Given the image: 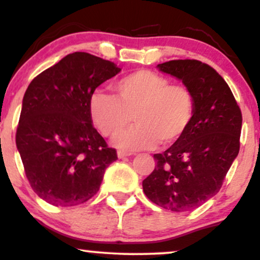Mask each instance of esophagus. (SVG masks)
Returning a JSON list of instances; mask_svg holds the SVG:
<instances>
[{"instance_id":"1","label":"esophagus","mask_w":260,"mask_h":260,"mask_svg":"<svg viewBox=\"0 0 260 260\" xmlns=\"http://www.w3.org/2000/svg\"><path fill=\"white\" fill-rule=\"evenodd\" d=\"M131 155H132V153H127V151H123V150H118L117 151L118 159H124V157L131 156Z\"/></svg>"}]
</instances>
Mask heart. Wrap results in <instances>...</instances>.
<instances>
[{"instance_id": "1", "label": "heart", "mask_w": 260, "mask_h": 260, "mask_svg": "<svg viewBox=\"0 0 260 260\" xmlns=\"http://www.w3.org/2000/svg\"><path fill=\"white\" fill-rule=\"evenodd\" d=\"M115 96L92 92L89 113L104 137L113 138L135 117L137 126L113 140L123 150L169 145L180 140L194 120L196 99L186 85L170 84L166 77L142 70L128 74L113 85Z\"/></svg>"}]
</instances>
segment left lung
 I'll return each instance as SVG.
<instances>
[{
    "mask_svg": "<svg viewBox=\"0 0 260 260\" xmlns=\"http://www.w3.org/2000/svg\"><path fill=\"white\" fill-rule=\"evenodd\" d=\"M159 71L182 80L192 90V126L162 154L143 181L145 196L171 211L201 207L220 190L240 151L242 113L228 83L213 67L197 59H174Z\"/></svg>",
    "mask_w": 260,
    "mask_h": 260,
    "instance_id": "8db88e82",
    "label": "left lung"
}]
</instances>
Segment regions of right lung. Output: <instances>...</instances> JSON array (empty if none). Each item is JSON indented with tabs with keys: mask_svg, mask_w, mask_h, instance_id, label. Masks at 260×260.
Returning <instances> with one entry per match:
<instances>
[{
	"mask_svg": "<svg viewBox=\"0 0 260 260\" xmlns=\"http://www.w3.org/2000/svg\"><path fill=\"white\" fill-rule=\"evenodd\" d=\"M120 71L113 62L73 52L26 89L16 144L29 183L49 204L73 207L89 201L107 166L117 160L115 149L92 127L89 100Z\"/></svg>",
	"mask_w": 260,
	"mask_h": 260,
	"instance_id": "1",
	"label": "right lung"
}]
</instances>
